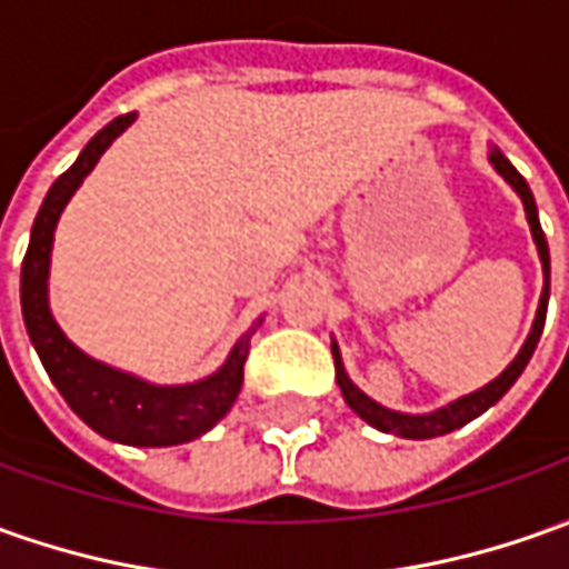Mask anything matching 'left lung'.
<instances>
[{"label":"left lung","mask_w":569,"mask_h":569,"mask_svg":"<svg viewBox=\"0 0 569 569\" xmlns=\"http://www.w3.org/2000/svg\"><path fill=\"white\" fill-rule=\"evenodd\" d=\"M489 161L496 164V171L517 189V196L523 199V208H527V220H529V230H532V239H536V249H539V258H542V270H545V289H542V301H539V311H536V323H532V333H529L527 346L520 349V355L513 358L508 370L496 377V380L489 382V386H482L477 392H470V396L458 398V401H451L448 408H439V411H432V415H398V411H389V408H382L377 405L373 398H367L355 382L346 377V370H342V361H339V349L333 346V358H336V382H339V389H342V396L349 401V408L355 415L367 420L370 427H377L382 432H392V436H401V439H432V436H446V432L458 430L463 423H470L473 417H479L482 411H489L492 405H496L498 398L505 396L508 389H511L517 377L523 373V367L529 365V358H532V351L539 346V336H542L545 327V311H548V277H551V258H548V242H545L542 233V223H539V211H536V199H532V192H529L527 180L520 177V171L513 168L511 161L505 158V154L492 149L489 152Z\"/></svg>","instance_id":"1"}]
</instances>
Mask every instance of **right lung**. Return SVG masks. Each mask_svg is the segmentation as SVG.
Wrapping results in <instances>:
<instances>
[{"label": "right lung", "mask_w": 569, "mask_h": 569, "mask_svg": "<svg viewBox=\"0 0 569 569\" xmlns=\"http://www.w3.org/2000/svg\"><path fill=\"white\" fill-rule=\"evenodd\" d=\"M133 118L137 114H121L102 127L42 199L21 264V311H24L27 336L40 355L49 380L56 382L58 392L83 423H90L99 436L123 446H180L211 430L230 411V405L242 389V367L249 358L252 333L236 342L227 365L208 380L192 386H149L73 349L49 315V299H46L49 252H52L58 214L73 196V189L96 168L99 154L121 137Z\"/></svg>", "instance_id": "obj_1"}]
</instances>
